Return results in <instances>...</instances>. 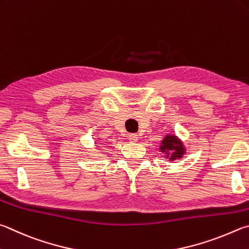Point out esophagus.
<instances>
[{
  "instance_id": "1",
  "label": "esophagus",
  "mask_w": 249,
  "mask_h": 249,
  "mask_svg": "<svg viewBox=\"0 0 249 249\" xmlns=\"http://www.w3.org/2000/svg\"><path fill=\"white\" fill-rule=\"evenodd\" d=\"M128 139H129V142H136L137 140H138V135H136V134H129L128 135Z\"/></svg>"
}]
</instances>
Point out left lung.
<instances>
[{
    "instance_id": "obj_1",
    "label": "left lung",
    "mask_w": 249,
    "mask_h": 249,
    "mask_svg": "<svg viewBox=\"0 0 249 249\" xmlns=\"http://www.w3.org/2000/svg\"><path fill=\"white\" fill-rule=\"evenodd\" d=\"M160 152L164 153V157L170 161H174L176 159H180L186 152L184 143L178 136L175 135H165L160 143Z\"/></svg>"
}]
</instances>
